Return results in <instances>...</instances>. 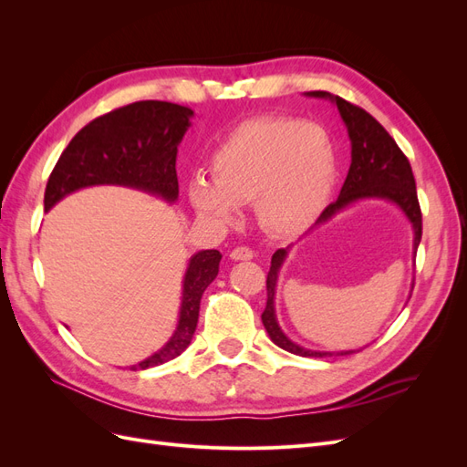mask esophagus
<instances>
[{
	"mask_svg": "<svg viewBox=\"0 0 467 467\" xmlns=\"http://www.w3.org/2000/svg\"><path fill=\"white\" fill-rule=\"evenodd\" d=\"M232 261H249L253 259V251L249 247H235L230 251Z\"/></svg>",
	"mask_w": 467,
	"mask_h": 467,
	"instance_id": "obj_1",
	"label": "esophagus"
}]
</instances>
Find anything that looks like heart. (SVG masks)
I'll list each match as a JSON object with an SVG mask.
<instances>
[{"mask_svg": "<svg viewBox=\"0 0 467 467\" xmlns=\"http://www.w3.org/2000/svg\"><path fill=\"white\" fill-rule=\"evenodd\" d=\"M212 181L191 179L194 214L216 228H232L239 206L253 202L261 228L298 235L327 206L338 158L327 130L290 119L247 120L225 136L210 158Z\"/></svg>", "mask_w": 467, "mask_h": 467, "instance_id": "obj_1", "label": "heart"}]
</instances>
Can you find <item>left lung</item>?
Returning <instances> with one entry per match:
<instances>
[{"label": "left lung", "mask_w": 467, "mask_h": 467, "mask_svg": "<svg viewBox=\"0 0 467 467\" xmlns=\"http://www.w3.org/2000/svg\"><path fill=\"white\" fill-rule=\"evenodd\" d=\"M306 97H316V99H327L331 101L338 115H341L348 140H350V167L345 179V185L341 189L338 199L323 210V214L317 218L314 228L325 225L331 222L337 214H341L343 210L348 206L362 202V201H386L393 206H398L407 222L411 223L413 228V257L417 255V247L420 244L422 235V216L417 201V187H415V177L411 171V165L405 158V153L395 144V140L386 132L384 126H381L372 115H368L364 109L350 105L345 99L338 95H331L327 91H307ZM292 245L286 249H278L273 261H271V271L266 276V307L261 316L265 329L271 337V341L285 348L292 355L298 357H314V358H327V357H347L355 355L360 348H350V350H314L306 348L298 343H294L292 338L282 331L276 319V309H275V296H276V282L278 275L285 266L288 255H290ZM411 298V294H409Z\"/></svg>", "instance_id": "1"}]
</instances>
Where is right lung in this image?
<instances>
[{"label":"right lung","mask_w":467,"mask_h":467,"mask_svg":"<svg viewBox=\"0 0 467 467\" xmlns=\"http://www.w3.org/2000/svg\"><path fill=\"white\" fill-rule=\"evenodd\" d=\"M194 112L167 101H138L91 120L72 138L50 173L45 212L79 189L112 185L146 192L175 204L179 199L177 148ZM222 253H194L182 276L179 319L167 343L130 370H146L177 358L199 323L201 298L218 276Z\"/></svg>","instance_id":"obj_1"}]
</instances>
